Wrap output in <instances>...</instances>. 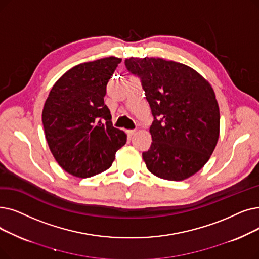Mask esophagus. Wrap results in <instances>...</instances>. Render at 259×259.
<instances>
[{"mask_svg":"<svg viewBox=\"0 0 259 259\" xmlns=\"http://www.w3.org/2000/svg\"><path fill=\"white\" fill-rule=\"evenodd\" d=\"M137 132V130H127V134H128V137L129 138H131L134 133Z\"/></svg>","mask_w":259,"mask_h":259,"instance_id":"esophagus-1","label":"esophagus"}]
</instances>
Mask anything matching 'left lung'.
<instances>
[{"label": "left lung", "instance_id": "left-lung-1", "mask_svg": "<svg viewBox=\"0 0 259 259\" xmlns=\"http://www.w3.org/2000/svg\"><path fill=\"white\" fill-rule=\"evenodd\" d=\"M125 64L141 78L154 118L151 146L143 152L148 170L169 181L194 176L219 139L220 112L210 83L190 66L163 58L131 57Z\"/></svg>", "mask_w": 259, "mask_h": 259}]
</instances>
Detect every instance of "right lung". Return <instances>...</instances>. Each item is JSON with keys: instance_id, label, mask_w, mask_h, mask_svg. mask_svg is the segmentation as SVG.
<instances>
[{"instance_id": "add662e5", "label": "right lung", "mask_w": 259, "mask_h": 259, "mask_svg": "<svg viewBox=\"0 0 259 259\" xmlns=\"http://www.w3.org/2000/svg\"><path fill=\"white\" fill-rule=\"evenodd\" d=\"M121 59L107 57L80 63L53 85L42 122L50 150L62 169L77 178L107 170L127 142L114 128L105 105L106 88Z\"/></svg>"}]
</instances>
